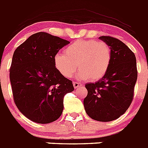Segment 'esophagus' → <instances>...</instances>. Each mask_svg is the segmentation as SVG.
<instances>
[{"mask_svg":"<svg viewBox=\"0 0 148 148\" xmlns=\"http://www.w3.org/2000/svg\"><path fill=\"white\" fill-rule=\"evenodd\" d=\"M82 84H79V83H77V82H73V87H74V88L76 89L78 88V87H81Z\"/></svg>","mask_w":148,"mask_h":148,"instance_id":"esophagus-1","label":"esophagus"}]
</instances>
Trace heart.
Here are the masks:
<instances>
[{
  "label": "heart",
  "mask_w": 148,
  "mask_h": 148,
  "mask_svg": "<svg viewBox=\"0 0 148 148\" xmlns=\"http://www.w3.org/2000/svg\"><path fill=\"white\" fill-rule=\"evenodd\" d=\"M57 54L54 65L62 76L70 78L78 68L77 77L91 82L100 80L108 72L111 62V49L107 43L93 40H78Z\"/></svg>",
  "instance_id": "b5f03b06"
}]
</instances>
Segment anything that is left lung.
Listing matches in <instances>:
<instances>
[{"label": "left lung", "mask_w": 148, "mask_h": 148, "mask_svg": "<svg viewBox=\"0 0 148 148\" xmlns=\"http://www.w3.org/2000/svg\"><path fill=\"white\" fill-rule=\"evenodd\" d=\"M111 49V62L106 75L95 83L86 84L84 106L90 118L110 121L119 118L129 108L137 80L136 59L127 46L117 38L101 36Z\"/></svg>", "instance_id": "8db88e82"}]
</instances>
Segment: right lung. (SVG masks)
Instances as JSON below:
<instances>
[{
    "instance_id": "right-lung-1",
    "label": "right lung",
    "mask_w": 148,
    "mask_h": 148,
    "mask_svg": "<svg viewBox=\"0 0 148 148\" xmlns=\"http://www.w3.org/2000/svg\"><path fill=\"white\" fill-rule=\"evenodd\" d=\"M69 41L40 32L15 50L10 78L15 105L34 122L48 124L58 119L64 97L74 90L73 82L57 71L54 58Z\"/></svg>"
}]
</instances>
